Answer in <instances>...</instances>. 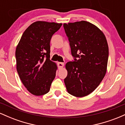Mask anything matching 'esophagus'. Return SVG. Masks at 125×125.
<instances>
[{
    "label": "esophagus",
    "mask_w": 125,
    "mask_h": 125,
    "mask_svg": "<svg viewBox=\"0 0 125 125\" xmlns=\"http://www.w3.org/2000/svg\"><path fill=\"white\" fill-rule=\"evenodd\" d=\"M58 67H59V69H62L63 67L64 66V63L62 62H58Z\"/></svg>",
    "instance_id": "esophagus-1"
}]
</instances>
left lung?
<instances>
[{
	"instance_id": "obj_1",
	"label": "left lung",
	"mask_w": 125,
	"mask_h": 125,
	"mask_svg": "<svg viewBox=\"0 0 125 125\" xmlns=\"http://www.w3.org/2000/svg\"><path fill=\"white\" fill-rule=\"evenodd\" d=\"M74 62L65 65L64 79L67 92L82 97L99 85L107 71L109 48L105 36L96 26L86 21L64 23ZM77 57L78 59H75Z\"/></svg>"
}]
</instances>
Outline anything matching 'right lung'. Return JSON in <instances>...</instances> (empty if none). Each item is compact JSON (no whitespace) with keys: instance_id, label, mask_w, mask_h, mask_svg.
Wrapping results in <instances>:
<instances>
[{"instance_id":"add662e5","label":"right lung","mask_w":125,"mask_h":125,"mask_svg":"<svg viewBox=\"0 0 125 125\" xmlns=\"http://www.w3.org/2000/svg\"><path fill=\"white\" fill-rule=\"evenodd\" d=\"M62 23L36 21L21 36L16 49V69L21 82L31 94L49 92L58 69L50 60V42Z\"/></svg>"}]
</instances>
